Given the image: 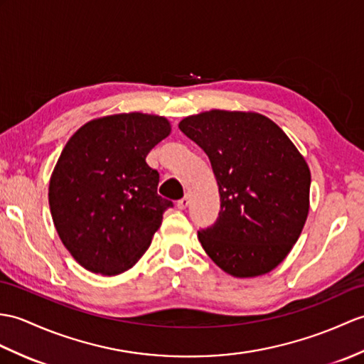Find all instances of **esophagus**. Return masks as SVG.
<instances>
[{
    "label": "esophagus",
    "instance_id": "esophagus-1",
    "mask_svg": "<svg viewBox=\"0 0 364 364\" xmlns=\"http://www.w3.org/2000/svg\"><path fill=\"white\" fill-rule=\"evenodd\" d=\"M176 206H178V209H181V210L188 208V206H189V197L186 196V197H183L181 200H178V203H176Z\"/></svg>",
    "mask_w": 364,
    "mask_h": 364
}]
</instances>
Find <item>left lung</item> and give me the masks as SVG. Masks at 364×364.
I'll use <instances>...</instances> for the list:
<instances>
[{
    "instance_id": "obj_1",
    "label": "left lung",
    "mask_w": 364,
    "mask_h": 364,
    "mask_svg": "<svg viewBox=\"0 0 364 364\" xmlns=\"http://www.w3.org/2000/svg\"><path fill=\"white\" fill-rule=\"evenodd\" d=\"M178 127L205 150L220 193L217 222L198 231L203 250L234 277L269 273L306 225L307 161L281 127L255 112L210 109Z\"/></svg>"
}]
</instances>
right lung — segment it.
<instances>
[{"label": "right lung", "instance_id": "1", "mask_svg": "<svg viewBox=\"0 0 364 364\" xmlns=\"http://www.w3.org/2000/svg\"><path fill=\"white\" fill-rule=\"evenodd\" d=\"M164 116L121 113L82 125L49 180V208L65 248L91 273L116 276L150 247L172 201L146 156L171 134Z\"/></svg>", "mask_w": 364, "mask_h": 364}]
</instances>
